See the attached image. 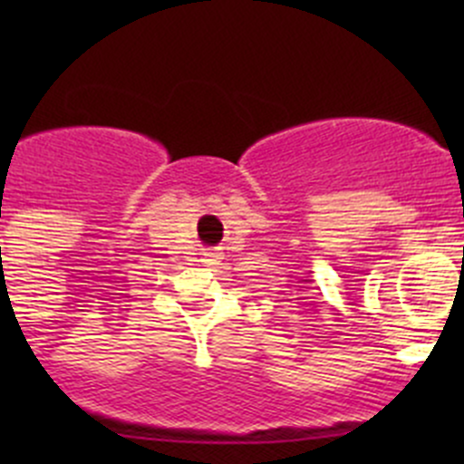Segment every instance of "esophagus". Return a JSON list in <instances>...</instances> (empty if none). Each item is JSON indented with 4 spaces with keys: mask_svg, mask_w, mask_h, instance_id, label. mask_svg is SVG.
Segmentation results:
<instances>
[{
    "mask_svg": "<svg viewBox=\"0 0 464 464\" xmlns=\"http://www.w3.org/2000/svg\"><path fill=\"white\" fill-rule=\"evenodd\" d=\"M204 258H202V262L206 266H215L218 265L219 260H222V256H219V251H215V249H208V251H204Z\"/></svg>",
    "mask_w": 464,
    "mask_h": 464,
    "instance_id": "1",
    "label": "esophagus"
}]
</instances>
